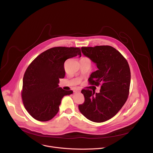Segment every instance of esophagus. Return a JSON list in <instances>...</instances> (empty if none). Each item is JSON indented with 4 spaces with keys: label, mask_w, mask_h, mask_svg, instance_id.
Masks as SVG:
<instances>
[{
    "label": "esophagus",
    "mask_w": 153,
    "mask_h": 153,
    "mask_svg": "<svg viewBox=\"0 0 153 153\" xmlns=\"http://www.w3.org/2000/svg\"><path fill=\"white\" fill-rule=\"evenodd\" d=\"M74 93H78V92H80V91L79 90H74Z\"/></svg>",
    "instance_id": "1"
}]
</instances>
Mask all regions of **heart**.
<instances>
[{"mask_svg":"<svg viewBox=\"0 0 153 153\" xmlns=\"http://www.w3.org/2000/svg\"><path fill=\"white\" fill-rule=\"evenodd\" d=\"M81 59H87V60H90V59L89 58H88V57H82Z\"/></svg>","mask_w":153,"mask_h":153,"instance_id":"1","label":"heart"}]
</instances>
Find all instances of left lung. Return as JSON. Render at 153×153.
I'll list each match as a JSON object with an SVG mask.
<instances>
[{"instance_id": "left-lung-1", "label": "left lung", "mask_w": 153, "mask_h": 153, "mask_svg": "<svg viewBox=\"0 0 153 153\" xmlns=\"http://www.w3.org/2000/svg\"><path fill=\"white\" fill-rule=\"evenodd\" d=\"M82 53L96 64L98 70L88 79L90 85L99 86V93L83 89L84 103L80 112L88 120L103 122L114 117L126 102L129 91L131 72L126 59L108 46L82 47Z\"/></svg>"}]
</instances>
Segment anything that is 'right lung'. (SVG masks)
Segmentation results:
<instances>
[{"label": "right lung", "instance_id": "obj_1", "mask_svg": "<svg viewBox=\"0 0 153 153\" xmlns=\"http://www.w3.org/2000/svg\"><path fill=\"white\" fill-rule=\"evenodd\" d=\"M79 56L80 48L58 47L47 50L30 64L23 78L22 98L28 113L36 120L45 122L58 113L63 96L73 93L59 87L65 75L64 63Z\"/></svg>", "mask_w": 153, "mask_h": 153}]
</instances>
